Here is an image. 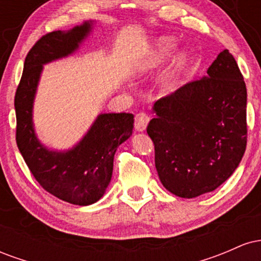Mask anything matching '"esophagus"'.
<instances>
[{
  "label": "esophagus",
  "instance_id": "34e87169",
  "mask_svg": "<svg viewBox=\"0 0 261 261\" xmlns=\"http://www.w3.org/2000/svg\"><path fill=\"white\" fill-rule=\"evenodd\" d=\"M149 121V116L146 113H139L135 116V128L137 131H143L147 127Z\"/></svg>",
  "mask_w": 261,
  "mask_h": 261
}]
</instances>
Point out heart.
<instances>
[{"mask_svg":"<svg viewBox=\"0 0 261 261\" xmlns=\"http://www.w3.org/2000/svg\"><path fill=\"white\" fill-rule=\"evenodd\" d=\"M172 47H173V44H172V41L170 40H163L161 43V54H160V56L162 58V56H164V55H167V54H168L170 50H172Z\"/></svg>","mask_w":261,"mask_h":261,"instance_id":"obj_1","label":"heart"}]
</instances>
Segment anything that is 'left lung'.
<instances>
[{"label":"left lung","instance_id":"left-lung-1","mask_svg":"<svg viewBox=\"0 0 261 261\" xmlns=\"http://www.w3.org/2000/svg\"><path fill=\"white\" fill-rule=\"evenodd\" d=\"M147 134L162 184L193 199L214 191L233 174L247 147V87L228 50L207 76L154 103Z\"/></svg>","mask_w":261,"mask_h":261}]
</instances>
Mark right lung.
Instances as JSON below:
<instances>
[{
	"instance_id": "1",
	"label": "right lung",
	"mask_w": 261,
	"mask_h": 261,
	"mask_svg": "<svg viewBox=\"0 0 261 261\" xmlns=\"http://www.w3.org/2000/svg\"><path fill=\"white\" fill-rule=\"evenodd\" d=\"M91 31V23L68 32L47 33L33 45L14 95L16 141L40 187L73 205L87 206L103 196L113 174L114 154L133 134L130 113L100 114L82 141L67 152L49 151L39 142L32 121L33 100L43 65L70 55Z\"/></svg>"
}]
</instances>
